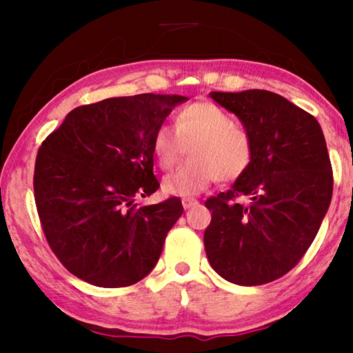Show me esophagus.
I'll return each instance as SVG.
<instances>
[{
  "label": "esophagus",
  "mask_w": 353,
  "mask_h": 353,
  "mask_svg": "<svg viewBox=\"0 0 353 353\" xmlns=\"http://www.w3.org/2000/svg\"><path fill=\"white\" fill-rule=\"evenodd\" d=\"M182 205H184V209H190V208H194V205H197V201L196 199H182Z\"/></svg>",
  "instance_id": "esophagus-1"
}]
</instances>
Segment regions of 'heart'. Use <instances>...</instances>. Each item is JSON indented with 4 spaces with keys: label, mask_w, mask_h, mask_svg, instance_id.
Segmentation results:
<instances>
[{
    "label": "heart",
    "mask_w": 353,
    "mask_h": 353,
    "mask_svg": "<svg viewBox=\"0 0 353 353\" xmlns=\"http://www.w3.org/2000/svg\"><path fill=\"white\" fill-rule=\"evenodd\" d=\"M185 148L192 159L163 181V190L169 196L192 197L216 179H237L252 161L249 134L214 103L189 104L177 114L176 129L161 125L154 132L152 152L163 169L179 163Z\"/></svg>",
    "instance_id": "heart-1"
}]
</instances>
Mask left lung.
I'll list each match as a JSON object with an SVG mask.
<instances>
[{
	"label": "left lung",
	"instance_id": "8db88e82",
	"mask_svg": "<svg viewBox=\"0 0 353 353\" xmlns=\"http://www.w3.org/2000/svg\"><path fill=\"white\" fill-rule=\"evenodd\" d=\"M252 141V161L228 192L205 201L204 247L212 269L237 285H262L294 269L329 210L334 176L322 128L289 99L264 91L210 92ZM245 195L247 205L235 199Z\"/></svg>",
	"mask_w": 353,
	"mask_h": 353
}]
</instances>
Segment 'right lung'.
Returning a JSON list of instances; mask_svg holds the SVG:
<instances>
[{
    "label": "right lung",
    "instance_id": "1",
    "mask_svg": "<svg viewBox=\"0 0 353 353\" xmlns=\"http://www.w3.org/2000/svg\"><path fill=\"white\" fill-rule=\"evenodd\" d=\"M177 94L109 98L72 109L43 141L34 165V201L44 236L61 264L98 287H128L159 261L182 216L181 199L134 204L159 189L152 137Z\"/></svg>",
    "mask_w": 353,
    "mask_h": 353
}]
</instances>
